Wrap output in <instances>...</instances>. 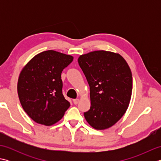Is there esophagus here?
Segmentation results:
<instances>
[{
    "mask_svg": "<svg viewBox=\"0 0 161 161\" xmlns=\"http://www.w3.org/2000/svg\"><path fill=\"white\" fill-rule=\"evenodd\" d=\"M79 102H80L79 99H74V100H73V103L75 104H77L79 103Z\"/></svg>",
    "mask_w": 161,
    "mask_h": 161,
    "instance_id": "esophagus-1",
    "label": "esophagus"
}]
</instances>
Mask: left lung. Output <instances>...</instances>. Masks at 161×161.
<instances>
[{
  "label": "left lung",
  "instance_id": "obj_1",
  "mask_svg": "<svg viewBox=\"0 0 161 161\" xmlns=\"http://www.w3.org/2000/svg\"><path fill=\"white\" fill-rule=\"evenodd\" d=\"M78 63L90 86L91 108L84 118L95 129L110 128L128 108L133 88L131 69L120 54L110 51L82 54Z\"/></svg>",
  "mask_w": 161,
  "mask_h": 161
}]
</instances>
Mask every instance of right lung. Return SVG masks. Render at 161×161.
<instances>
[{
  "label": "right lung",
  "instance_id": "right-lung-1",
  "mask_svg": "<svg viewBox=\"0 0 161 161\" xmlns=\"http://www.w3.org/2000/svg\"><path fill=\"white\" fill-rule=\"evenodd\" d=\"M73 57L54 50L37 54L20 71L17 91L23 110L32 120L51 126L70 107L62 93L61 73Z\"/></svg>",
  "mask_w": 161,
  "mask_h": 161
}]
</instances>
